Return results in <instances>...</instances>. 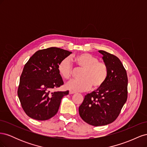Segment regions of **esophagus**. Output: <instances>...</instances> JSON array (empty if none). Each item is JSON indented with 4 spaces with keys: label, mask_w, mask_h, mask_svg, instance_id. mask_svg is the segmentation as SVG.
I'll list each match as a JSON object with an SVG mask.
<instances>
[{
    "label": "esophagus",
    "mask_w": 147,
    "mask_h": 147,
    "mask_svg": "<svg viewBox=\"0 0 147 147\" xmlns=\"http://www.w3.org/2000/svg\"><path fill=\"white\" fill-rule=\"evenodd\" d=\"M75 92H74V91H69V94H75Z\"/></svg>",
    "instance_id": "1"
}]
</instances>
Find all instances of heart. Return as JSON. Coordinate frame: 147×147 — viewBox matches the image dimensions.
Masks as SVG:
<instances>
[{"mask_svg":"<svg viewBox=\"0 0 147 147\" xmlns=\"http://www.w3.org/2000/svg\"><path fill=\"white\" fill-rule=\"evenodd\" d=\"M78 70H82L80 80H73L65 84L67 90L75 92H83L93 89H98L103 85L108 77L107 65L99 61L97 57L89 53H81L74 57ZM61 77L69 80L73 77L75 69L69 57L62 60L57 66Z\"/></svg>","mask_w":147,"mask_h":147,"instance_id":"b5f03b06","label":"heart"}]
</instances>
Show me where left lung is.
<instances>
[{
    "label": "left lung",
    "instance_id": "obj_1",
    "mask_svg": "<svg viewBox=\"0 0 147 147\" xmlns=\"http://www.w3.org/2000/svg\"><path fill=\"white\" fill-rule=\"evenodd\" d=\"M99 52L107 65V78L100 88L84 96L78 109L83 121L94 126L113 122L127 98V76L121 62L109 53L103 50Z\"/></svg>",
    "mask_w": 147,
    "mask_h": 147
}]
</instances>
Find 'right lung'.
Segmentation results:
<instances>
[{"label":"right lung","mask_w":147,"mask_h":147,"mask_svg":"<svg viewBox=\"0 0 147 147\" xmlns=\"http://www.w3.org/2000/svg\"><path fill=\"white\" fill-rule=\"evenodd\" d=\"M72 52L51 47L38 50L30 57L22 72L18 96L28 117L47 120L57 113L63 97L69 91L51 92L64 84L57 66Z\"/></svg>","instance_id":"obj_1"}]
</instances>
